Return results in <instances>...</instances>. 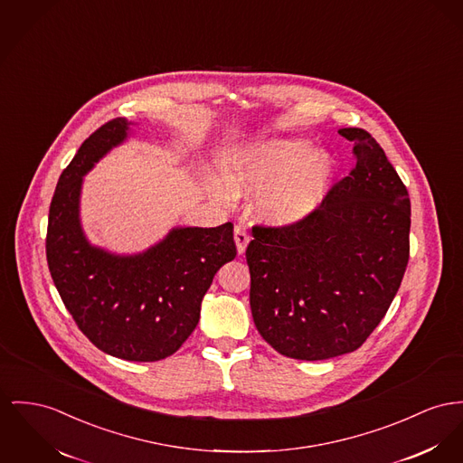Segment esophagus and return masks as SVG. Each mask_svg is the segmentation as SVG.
Listing matches in <instances>:
<instances>
[{
  "mask_svg": "<svg viewBox=\"0 0 463 463\" xmlns=\"http://www.w3.org/2000/svg\"><path fill=\"white\" fill-rule=\"evenodd\" d=\"M235 235V244H237V250L242 254L246 250L247 244H249V235H247L246 228L242 224H237L233 230Z\"/></svg>",
  "mask_w": 463,
  "mask_h": 463,
  "instance_id": "esophagus-1",
  "label": "esophagus"
}]
</instances>
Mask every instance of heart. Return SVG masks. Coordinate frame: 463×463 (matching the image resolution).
<instances>
[{
    "label": "heart",
    "instance_id": "b5f03b06",
    "mask_svg": "<svg viewBox=\"0 0 463 463\" xmlns=\"http://www.w3.org/2000/svg\"><path fill=\"white\" fill-rule=\"evenodd\" d=\"M334 177V161L304 138H272L241 149L226 161V185L232 193H256L258 214L288 226L304 221L325 198ZM228 189L216 184L221 198Z\"/></svg>",
    "mask_w": 463,
    "mask_h": 463
}]
</instances>
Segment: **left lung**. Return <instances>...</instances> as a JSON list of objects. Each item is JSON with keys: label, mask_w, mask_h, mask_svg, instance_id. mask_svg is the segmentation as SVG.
<instances>
[{"label": "left lung", "mask_w": 463, "mask_h": 463, "mask_svg": "<svg viewBox=\"0 0 463 463\" xmlns=\"http://www.w3.org/2000/svg\"><path fill=\"white\" fill-rule=\"evenodd\" d=\"M354 166L304 221L252 226L249 302L260 335L295 360L356 351L392 306L409 261L411 202L381 146L342 128Z\"/></svg>", "instance_id": "8db88e82"}]
</instances>
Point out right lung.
Segmentation results:
<instances>
[{"mask_svg": "<svg viewBox=\"0 0 463 463\" xmlns=\"http://www.w3.org/2000/svg\"><path fill=\"white\" fill-rule=\"evenodd\" d=\"M129 124L116 118L99 126L62 170L45 250L64 307L98 349L128 362H157L193 334L203 295L237 246L232 222L175 228L137 256H114L86 241L79 222L82 175L123 142Z\"/></svg>", "mask_w": 463, "mask_h": 463, "instance_id": "add662e5", "label": "right lung"}]
</instances>
